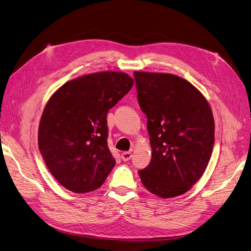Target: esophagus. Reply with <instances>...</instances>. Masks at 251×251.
<instances>
[{
  "label": "esophagus",
  "instance_id": "1",
  "mask_svg": "<svg viewBox=\"0 0 251 251\" xmlns=\"http://www.w3.org/2000/svg\"><path fill=\"white\" fill-rule=\"evenodd\" d=\"M131 158H132L131 151H124V153L121 154V159H123L124 161H128Z\"/></svg>",
  "mask_w": 251,
  "mask_h": 251
}]
</instances>
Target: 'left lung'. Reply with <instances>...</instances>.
Returning a JSON list of instances; mask_svg holds the SVG:
<instances>
[{"label":"left lung","mask_w":251,"mask_h":251,"mask_svg":"<svg viewBox=\"0 0 251 251\" xmlns=\"http://www.w3.org/2000/svg\"><path fill=\"white\" fill-rule=\"evenodd\" d=\"M139 107L148 118L151 159L142 184L160 198L186 193L203 175L215 142L209 103L191 82L170 73L134 72Z\"/></svg>","instance_id":"8db88e82"}]
</instances>
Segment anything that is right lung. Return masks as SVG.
Segmentation results:
<instances>
[{
	"mask_svg": "<svg viewBox=\"0 0 251 251\" xmlns=\"http://www.w3.org/2000/svg\"><path fill=\"white\" fill-rule=\"evenodd\" d=\"M133 83L124 72H96L67 81L50 97L40 121L39 149L67 189L92 192L109 176L116 161L107 143V114Z\"/></svg>",
	"mask_w": 251,
	"mask_h": 251,
	"instance_id": "add662e5",
	"label": "right lung"
}]
</instances>
